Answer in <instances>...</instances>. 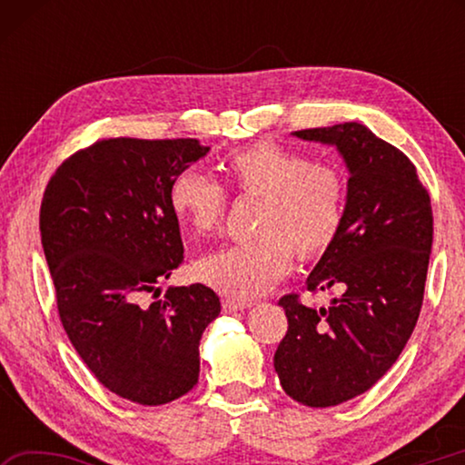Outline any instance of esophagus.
<instances>
[{
    "label": "esophagus",
    "mask_w": 465,
    "mask_h": 465,
    "mask_svg": "<svg viewBox=\"0 0 465 465\" xmlns=\"http://www.w3.org/2000/svg\"><path fill=\"white\" fill-rule=\"evenodd\" d=\"M222 308L225 313H235V312H243L250 308V303L246 302H238V299H223Z\"/></svg>",
    "instance_id": "esophagus-1"
}]
</instances>
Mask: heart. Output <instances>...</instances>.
<instances>
[{
	"mask_svg": "<svg viewBox=\"0 0 465 465\" xmlns=\"http://www.w3.org/2000/svg\"><path fill=\"white\" fill-rule=\"evenodd\" d=\"M230 186L261 199L258 238L222 248L194 264V277L219 293L252 299L269 291L289 271L293 252L302 261L332 246L344 223L349 184L341 168L261 141L225 157ZM170 207L194 233L222 227L230 194L204 172L183 170L170 184Z\"/></svg>",
	"mask_w": 465,
	"mask_h": 465,
	"instance_id": "1",
	"label": "heart"
}]
</instances>
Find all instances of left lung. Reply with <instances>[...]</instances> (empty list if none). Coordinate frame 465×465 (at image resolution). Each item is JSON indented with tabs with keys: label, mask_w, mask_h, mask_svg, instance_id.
Returning <instances> with one entry per match:
<instances>
[{
	"label": "left lung",
	"mask_w": 465,
	"mask_h": 465,
	"mask_svg": "<svg viewBox=\"0 0 465 465\" xmlns=\"http://www.w3.org/2000/svg\"><path fill=\"white\" fill-rule=\"evenodd\" d=\"M293 135L336 145L349 168L344 223L305 281L336 289L328 308L279 299L289 322L274 352L282 390L299 404H342L396 363L419 320L432 246L430 196L414 163L369 131L342 123Z\"/></svg>",
	"instance_id": "left-lung-1"
}]
</instances>
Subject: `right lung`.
Returning a JSON list of instances; mask_svg holds the SVG:
<instances>
[{"label": "right lung", "instance_id": "right-lung-1", "mask_svg": "<svg viewBox=\"0 0 465 465\" xmlns=\"http://www.w3.org/2000/svg\"><path fill=\"white\" fill-rule=\"evenodd\" d=\"M196 139H102L54 170L41 240L61 324L96 380L143 406L199 381V342L222 303L213 289L174 287L145 305L184 261L170 184L207 155Z\"/></svg>", "mask_w": 465, "mask_h": 465}]
</instances>
